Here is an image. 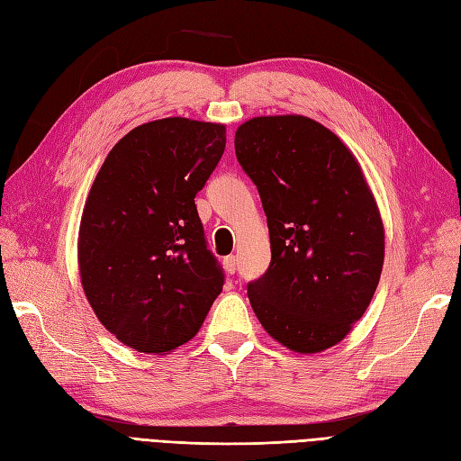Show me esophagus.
Wrapping results in <instances>:
<instances>
[{
	"mask_svg": "<svg viewBox=\"0 0 461 461\" xmlns=\"http://www.w3.org/2000/svg\"><path fill=\"white\" fill-rule=\"evenodd\" d=\"M222 267H225V271H227L229 275H234V271H236V258H234V256H229V258L222 259Z\"/></svg>",
	"mask_w": 461,
	"mask_h": 461,
	"instance_id": "obj_1",
	"label": "esophagus"
}]
</instances>
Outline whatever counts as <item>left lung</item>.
<instances>
[{"mask_svg":"<svg viewBox=\"0 0 461 461\" xmlns=\"http://www.w3.org/2000/svg\"><path fill=\"white\" fill-rule=\"evenodd\" d=\"M236 159L258 186L271 265L248 285L269 337L298 354L344 340L366 313L384 261V227L361 165L303 115L242 122Z\"/></svg>","mask_w":461,"mask_h":461,"instance_id":"obj_1","label":"left lung"}]
</instances>
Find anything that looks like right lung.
Masks as SVG:
<instances>
[{
	"label": "right lung",
	"instance_id": "add662e5",
	"mask_svg": "<svg viewBox=\"0 0 461 461\" xmlns=\"http://www.w3.org/2000/svg\"><path fill=\"white\" fill-rule=\"evenodd\" d=\"M227 144L221 122H144L107 153L78 229V271L100 323L136 352L196 337L222 290L194 198Z\"/></svg>",
	"mask_w": 461,
	"mask_h": 461
}]
</instances>
